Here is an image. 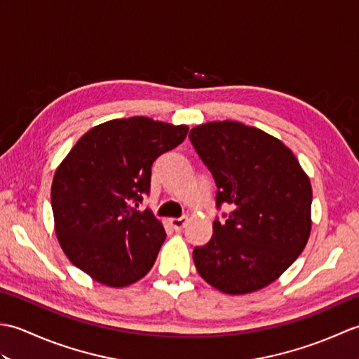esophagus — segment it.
<instances>
[{
  "label": "esophagus",
  "mask_w": 359,
  "mask_h": 359,
  "mask_svg": "<svg viewBox=\"0 0 359 359\" xmlns=\"http://www.w3.org/2000/svg\"><path fill=\"white\" fill-rule=\"evenodd\" d=\"M170 222V225L174 228L175 231H180L182 228H185L187 222H188V217H177V219H170L168 220Z\"/></svg>",
  "instance_id": "esophagus-1"
}]
</instances>
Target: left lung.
I'll return each mask as SVG.
<instances>
[{
    "label": "left lung",
    "mask_w": 359,
    "mask_h": 359,
    "mask_svg": "<svg viewBox=\"0 0 359 359\" xmlns=\"http://www.w3.org/2000/svg\"><path fill=\"white\" fill-rule=\"evenodd\" d=\"M216 180L212 238L196 247L197 271L219 292L247 294L276 280L306 248L311 231V184L288 147L239 121H210L189 131Z\"/></svg>",
    "instance_id": "1"
}]
</instances>
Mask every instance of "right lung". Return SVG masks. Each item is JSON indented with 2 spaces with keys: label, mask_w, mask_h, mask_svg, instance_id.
Returning <instances> with one entry per match:
<instances>
[{
  "label": "right lung",
  "mask_w": 359,
  "mask_h": 359,
  "mask_svg": "<svg viewBox=\"0 0 359 359\" xmlns=\"http://www.w3.org/2000/svg\"><path fill=\"white\" fill-rule=\"evenodd\" d=\"M187 125L149 117L104 121L74 144L53 174L55 234L67 259L108 287H126L152 269L166 238L151 210V166L185 140Z\"/></svg>",
  "instance_id": "add662e5"
}]
</instances>
